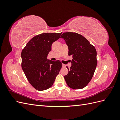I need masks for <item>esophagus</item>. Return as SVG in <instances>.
Segmentation results:
<instances>
[{"instance_id": "1", "label": "esophagus", "mask_w": 120, "mask_h": 120, "mask_svg": "<svg viewBox=\"0 0 120 120\" xmlns=\"http://www.w3.org/2000/svg\"><path fill=\"white\" fill-rule=\"evenodd\" d=\"M66 65L64 64H63V67H66Z\"/></svg>"}]
</instances>
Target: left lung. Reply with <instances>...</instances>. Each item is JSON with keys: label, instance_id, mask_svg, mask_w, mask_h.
<instances>
[{"label": "left lung", "instance_id": "1", "mask_svg": "<svg viewBox=\"0 0 120 120\" xmlns=\"http://www.w3.org/2000/svg\"><path fill=\"white\" fill-rule=\"evenodd\" d=\"M63 38L68 49V56H72L71 66L64 76L67 85L73 89H82L91 80L97 65L95 47L82 35L75 32H64Z\"/></svg>", "mask_w": 120, "mask_h": 120}]
</instances>
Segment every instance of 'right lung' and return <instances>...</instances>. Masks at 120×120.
<instances>
[{
    "label": "right lung",
    "mask_w": 120,
    "mask_h": 120,
    "mask_svg": "<svg viewBox=\"0 0 120 120\" xmlns=\"http://www.w3.org/2000/svg\"><path fill=\"white\" fill-rule=\"evenodd\" d=\"M61 33H44L32 38L21 52V67L30 85L38 90L50 88L62 67L60 60L47 59Z\"/></svg>",
    "instance_id": "1"
}]
</instances>
